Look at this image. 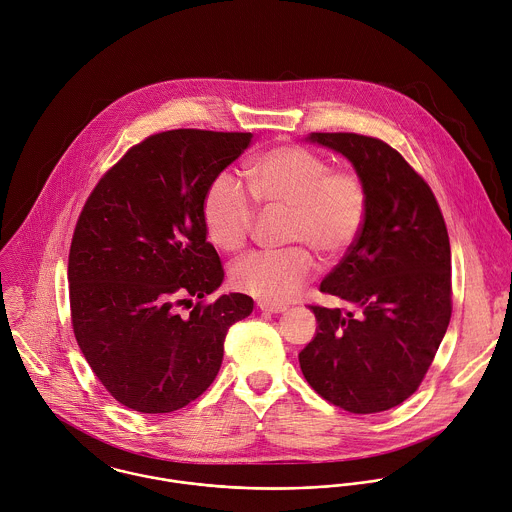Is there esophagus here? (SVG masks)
Wrapping results in <instances>:
<instances>
[{"label":"esophagus","instance_id":"obj_1","mask_svg":"<svg viewBox=\"0 0 512 512\" xmlns=\"http://www.w3.org/2000/svg\"><path fill=\"white\" fill-rule=\"evenodd\" d=\"M257 307L265 312H285L289 308L287 305H275V303H267V301H259Z\"/></svg>","mask_w":512,"mask_h":512}]
</instances>
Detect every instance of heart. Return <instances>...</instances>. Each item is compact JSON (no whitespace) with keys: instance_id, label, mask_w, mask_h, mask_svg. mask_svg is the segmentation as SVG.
<instances>
[{"instance_id":"1","label":"heart","mask_w":512,"mask_h":512,"mask_svg":"<svg viewBox=\"0 0 512 512\" xmlns=\"http://www.w3.org/2000/svg\"><path fill=\"white\" fill-rule=\"evenodd\" d=\"M245 174L255 205L265 211L287 209L285 241L299 245L235 261L231 283L247 295L281 305L291 301L316 271L305 245L326 261H336L352 249L366 223L368 188L354 168H332L324 156L293 144L259 154ZM250 199L229 174L209 182L202 219L207 239L217 249L237 253L247 245L257 217Z\"/></svg>"}]
</instances>
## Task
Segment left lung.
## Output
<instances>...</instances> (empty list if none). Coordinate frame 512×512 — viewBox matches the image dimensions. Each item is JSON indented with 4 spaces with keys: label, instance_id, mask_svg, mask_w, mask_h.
<instances>
[{
    "label": "left lung",
    "instance_id": "obj_1",
    "mask_svg": "<svg viewBox=\"0 0 512 512\" xmlns=\"http://www.w3.org/2000/svg\"><path fill=\"white\" fill-rule=\"evenodd\" d=\"M368 188L360 237L320 283L346 308L308 305L318 330L299 354L310 388L350 413L400 406L421 386L451 320V247L427 182L380 138L312 132Z\"/></svg>",
    "mask_w": 512,
    "mask_h": 512
}]
</instances>
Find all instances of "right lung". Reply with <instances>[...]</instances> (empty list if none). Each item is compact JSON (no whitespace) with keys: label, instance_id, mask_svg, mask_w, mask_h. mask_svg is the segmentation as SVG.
I'll use <instances>...</instances> for the list:
<instances>
[{"label":"right lung","instance_id":"obj_1","mask_svg":"<svg viewBox=\"0 0 512 512\" xmlns=\"http://www.w3.org/2000/svg\"><path fill=\"white\" fill-rule=\"evenodd\" d=\"M251 142V132L150 134L83 205L69 251L71 324L91 370L126 408L170 413L198 400L219 372L229 326L253 310L241 293L207 301L223 265L202 219L209 182ZM184 306L193 310L182 315Z\"/></svg>","mask_w":512,"mask_h":512}]
</instances>
